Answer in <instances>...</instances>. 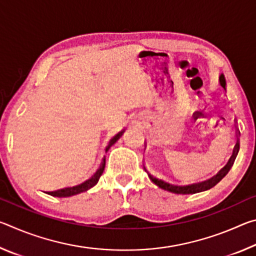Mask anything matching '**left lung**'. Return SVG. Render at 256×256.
Returning <instances> with one entry per match:
<instances>
[{"instance_id": "1", "label": "left lung", "mask_w": 256, "mask_h": 256, "mask_svg": "<svg viewBox=\"0 0 256 256\" xmlns=\"http://www.w3.org/2000/svg\"><path fill=\"white\" fill-rule=\"evenodd\" d=\"M219 82H220V86H222L224 90H226V80H224V74H220L219 76ZM238 146H236V149L234 150L232 156L229 159L228 164L224 166L222 170H220L218 174H216L214 177H212L211 180H206V182H202V183H198V184H192V185H186V186H180V185H175V184H172V183H168V182H164L162 180H159L157 177H154L150 174L149 172H148V176L150 177V180L154 182V183L159 186L160 188L162 190H170L172 193H175V194H194V193H198V192H202V190H210L211 188H214V185H216L219 183L220 180H222L224 176L228 174L229 170H230L234 162H235L236 159V156L238 154Z\"/></svg>"}]
</instances>
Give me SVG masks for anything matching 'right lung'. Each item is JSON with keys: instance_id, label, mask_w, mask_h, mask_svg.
<instances>
[{"instance_id": "add662e5", "label": "right lung", "mask_w": 256, "mask_h": 256, "mask_svg": "<svg viewBox=\"0 0 256 256\" xmlns=\"http://www.w3.org/2000/svg\"><path fill=\"white\" fill-rule=\"evenodd\" d=\"M123 132H120L118 134H116V136L112 138L110 144H108V149L110 148V146L115 144L116 141L118 140L120 136H122ZM105 162H106V159H104V162L102 164V166L99 170H97L96 174L94 175V177L92 178L86 180L84 183H82L80 185H76V186H72V188H60L58 190H52V192H46L47 194H50L52 196H58V198H68V196H76V194L82 193V192H86V190H88L89 188H92V186L96 185L98 183L99 178H100V176L102 174L104 170H105Z\"/></svg>"}]
</instances>
